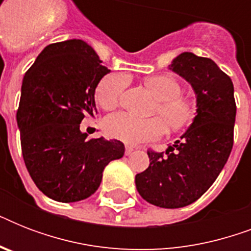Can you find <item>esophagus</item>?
Returning a JSON list of instances; mask_svg holds the SVG:
<instances>
[{
  "instance_id": "1",
  "label": "esophagus",
  "mask_w": 251,
  "mask_h": 251,
  "mask_svg": "<svg viewBox=\"0 0 251 251\" xmlns=\"http://www.w3.org/2000/svg\"><path fill=\"white\" fill-rule=\"evenodd\" d=\"M133 152H134L133 147H130V146H126V150H125L126 155H131Z\"/></svg>"
}]
</instances>
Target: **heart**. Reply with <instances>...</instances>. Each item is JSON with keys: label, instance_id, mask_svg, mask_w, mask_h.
I'll list each match as a JSON object with an SVG mask.
<instances>
[{"label": "heart", "instance_id": "heart-1", "mask_svg": "<svg viewBox=\"0 0 251 251\" xmlns=\"http://www.w3.org/2000/svg\"><path fill=\"white\" fill-rule=\"evenodd\" d=\"M126 84L127 78L125 74H108L96 86L95 100L102 109H113L120 104ZM146 86L159 100L156 112L169 129L179 130L193 122L197 105L190 99L181 96L182 87L178 80L171 75H155L146 79ZM164 122L159 117L138 118L126 112H118L105 118L104 131L108 137L134 146L163 137L167 129Z\"/></svg>", "mask_w": 251, "mask_h": 251}]
</instances>
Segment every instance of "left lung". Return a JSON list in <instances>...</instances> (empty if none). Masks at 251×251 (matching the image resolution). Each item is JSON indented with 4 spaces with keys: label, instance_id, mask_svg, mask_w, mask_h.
<instances>
[{
    "label": "left lung",
    "instance_id": "left-lung-1",
    "mask_svg": "<svg viewBox=\"0 0 251 251\" xmlns=\"http://www.w3.org/2000/svg\"><path fill=\"white\" fill-rule=\"evenodd\" d=\"M190 83L197 116L164 152L147 151L150 167L135 176L141 197L161 208H179L206 193L233 147L236 101L232 79L214 61L183 52L169 65Z\"/></svg>",
    "mask_w": 251,
    "mask_h": 251
}]
</instances>
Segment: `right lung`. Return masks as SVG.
<instances>
[{
  "instance_id": "1",
  "label": "right lung",
  "mask_w": 251,
  "mask_h": 251,
  "mask_svg": "<svg viewBox=\"0 0 251 251\" xmlns=\"http://www.w3.org/2000/svg\"><path fill=\"white\" fill-rule=\"evenodd\" d=\"M110 70L79 39L49 44L22 82L17 112L22 153L31 178L53 201L78 202L100 186L102 171L121 159L117 139H87L80 122L96 112L95 90Z\"/></svg>"
}]
</instances>
